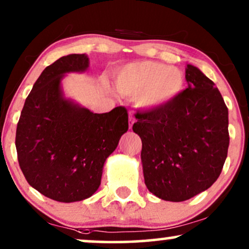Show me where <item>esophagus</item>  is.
<instances>
[{
	"mask_svg": "<svg viewBox=\"0 0 249 249\" xmlns=\"http://www.w3.org/2000/svg\"><path fill=\"white\" fill-rule=\"evenodd\" d=\"M135 122V118L132 117V114H129V128H132V124H134Z\"/></svg>",
	"mask_w": 249,
	"mask_h": 249,
	"instance_id": "1",
	"label": "esophagus"
}]
</instances>
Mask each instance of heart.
<instances>
[{
    "instance_id": "heart-1",
    "label": "heart",
    "mask_w": 249,
    "mask_h": 249,
    "mask_svg": "<svg viewBox=\"0 0 249 249\" xmlns=\"http://www.w3.org/2000/svg\"><path fill=\"white\" fill-rule=\"evenodd\" d=\"M114 85L121 95L137 96L144 107H157L172 102L182 92L184 75L177 67L158 61H136L118 71Z\"/></svg>"
}]
</instances>
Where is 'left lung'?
<instances>
[{"instance_id":"1","label":"left lung","mask_w":249,"mask_h":249,"mask_svg":"<svg viewBox=\"0 0 249 249\" xmlns=\"http://www.w3.org/2000/svg\"><path fill=\"white\" fill-rule=\"evenodd\" d=\"M175 99L137 113L145 185L158 198L184 201L211 188L228 156L229 113L215 83L198 67Z\"/></svg>"}]
</instances>
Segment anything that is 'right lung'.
Masks as SVG:
<instances>
[{"label":"right lung","instance_id":"add662e5","mask_svg":"<svg viewBox=\"0 0 249 249\" xmlns=\"http://www.w3.org/2000/svg\"><path fill=\"white\" fill-rule=\"evenodd\" d=\"M88 67L85 53L64 56L46 67L26 98L16 131L26 180L60 202L81 201L97 191L106 159L128 130L124 106L98 114L64 97V74Z\"/></svg>","mask_w":249,"mask_h":249}]
</instances>
